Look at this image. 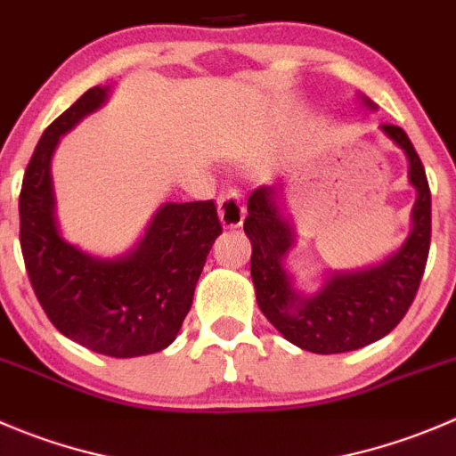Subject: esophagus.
I'll list each match as a JSON object with an SVG mask.
<instances>
[{
	"mask_svg": "<svg viewBox=\"0 0 456 456\" xmlns=\"http://www.w3.org/2000/svg\"><path fill=\"white\" fill-rule=\"evenodd\" d=\"M218 214L227 229L240 227L242 220H245V202H242L240 191L238 190L223 191L218 199Z\"/></svg>",
	"mask_w": 456,
	"mask_h": 456,
	"instance_id": "esophagus-1",
	"label": "esophagus"
}]
</instances>
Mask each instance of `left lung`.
<instances>
[{"mask_svg":"<svg viewBox=\"0 0 456 456\" xmlns=\"http://www.w3.org/2000/svg\"><path fill=\"white\" fill-rule=\"evenodd\" d=\"M366 105L375 108L370 101ZM390 136L411 160V183L417 190L412 207V233L402 249L381 265L355 273H335L311 297L293 291L282 266L293 233L275 205L273 187L251 191L247 202L245 233L251 240V280L256 300L266 320L291 344L317 353L355 351L388 335L411 309L430 251V187L419 154L406 132L384 123Z\"/></svg>","mask_w":456,"mask_h":456,"instance_id":"8db88e82","label":"left lung"}]
</instances>
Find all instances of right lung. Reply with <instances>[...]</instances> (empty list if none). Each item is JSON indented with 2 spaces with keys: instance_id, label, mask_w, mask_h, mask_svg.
Here are the masks:
<instances>
[{
  "instance_id": "add662e5",
  "label": "right lung",
  "mask_w": 456,
  "mask_h": 456,
  "mask_svg": "<svg viewBox=\"0 0 456 456\" xmlns=\"http://www.w3.org/2000/svg\"><path fill=\"white\" fill-rule=\"evenodd\" d=\"M105 96L108 87H90L37 142L21 183L20 242L37 300L59 333L101 355L139 357L174 342L223 224L214 200L167 202L139 247L117 260L87 256L59 236L50 159L59 136Z\"/></svg>"
}]
</instances>
